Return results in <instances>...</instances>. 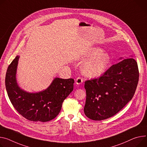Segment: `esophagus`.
<instances>
[{
    "label": "esophagus",
    "instance_id": "obj_1",
    "mask_svg": "<svg viewBox=\"0 0 147 147\" xmlns=\"http://www.w3.org/2000/svg\"><path fill=\"white\" fill-rule=\"evenodd\" d=\"M83 78L81 77H78L76 80V84L78 85H80L83 82Z\"/></svg>",
    "mask_w": 147,
    "mask_h": 147
}]
</instances>
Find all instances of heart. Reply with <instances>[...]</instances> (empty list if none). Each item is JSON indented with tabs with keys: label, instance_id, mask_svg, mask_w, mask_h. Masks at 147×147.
<instances>
[{
	"label": "heart",
	"instance_id": "heart-1",
	"mask_svg": "<svg viewBox=\"0 0 147 147\" xmlns=\"http://www.w3.org/2000/svg\"><path fill=\"white\" fill-rule=\"evenodd\" d=\"M102 52V50L98 48H92L88 52L86 58H91L85 61L81 66L82 73L85 76L97 77L105 71L110 58L108 53Z\"/></svg>",
	"mask_w": 147,
	"mask_h": 147
}]
</instances>
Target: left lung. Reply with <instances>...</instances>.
<instances>
[{
	"instance_id": "8db88e82",
	"label": "left lung",
	"mask_w": 147,
	"mask_h": 147,
	"mask_svg": "<svg viewBox=\"0 0 147 147\" xmlns=\"http://www.w3.org/2000/svg\"><path fill=\"white\" fill-rule=\"evenodd\" d=\"M138 80L137 62L130 58L113 65L100 77L86 81L85 115L95 121L114 116L132 99Z\"/></svg>"
}]
</instances>
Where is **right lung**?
Segmentation results:
<instances>
[{
	"label": "right lung",
	"mask_w": 147,
	"mask_h": 147,
	"mask_svg": "<svg viewBox=\"0 0 147 147\" xmlns=\"http://www.w3.org/2000/svg\"><path fill=\"white\" fill-rule=\"evenodd\" d=\"M19 56L7 67L5 78L7 93L11 103L26 119L35 122H47L54 119L61 109L63 100L74 89V80L55 78L43 91L29 93L18 86L16 74Z\"/></svg>",
	"instance_id": "add662e5"
}]
</instances>
